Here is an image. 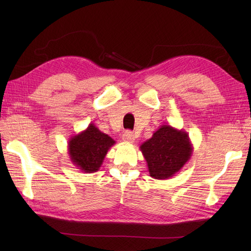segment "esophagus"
Here are the masks:
<instances>
[{
    "label": "esophagus",
    "instance_id": "esophagus-1",
    "mask_svg": "<svg viewBox=\"0 0 251 251\" xmlns=\"http://www.w3.org/2000/svg\"><path fill=\"white\" fill-rule=\"evenodd\" d=\"M123 140H124L125 142H134L135 141V135L134 132L130 131V130H127L125 131L124 134H123Z\"/></svg>",
    "mask_w": 251,
    "mask_h": 251
}]
</instances>
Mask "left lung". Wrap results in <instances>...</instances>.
Segmentation results:
<instances>
[{"instance_id": "8db88e82", "label": "left lung", "mask_w": 251, "mask_h": 251, "mask_svg": "<svg viewBox=\"0 0 251 251\" xmlns=\"http://www.w3.org/2000/svg\"><path fill=\"white\" fill-rule=\"evenodd\" d=\"M152 178L165 180L180 172L193 153L189 134L170 125H162L140 146Z\"/></svg>"}]
</instances>
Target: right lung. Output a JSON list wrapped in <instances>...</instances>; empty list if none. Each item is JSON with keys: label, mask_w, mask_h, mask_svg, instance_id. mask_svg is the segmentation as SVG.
I'll use <instances>...</instances> for the list:
<instances>
[{"label": "right lung", "mask_w": 251, "mask_h": 251, "mask_svg": "<svg viewBox=\"0 0 251 251\" xmlns=\"http://www.w3.org/2000/svg\"><path fill=\"white\" fill-rule=\"evenodd\" d=\"M114 143L110 136L90 123L86 129L69 139L68 153L71 162L81 172L92 174L99 170L106 153Z\"/></svg>", "instance_id": "add662e5"}]
</instances>
